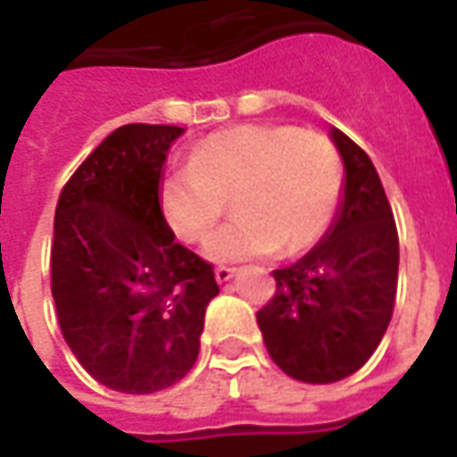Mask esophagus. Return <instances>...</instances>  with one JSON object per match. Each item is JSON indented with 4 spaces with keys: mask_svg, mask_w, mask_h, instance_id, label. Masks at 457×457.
Returning <instances> with one entry per match:
<instances>
[{
    "mask_svg": "<svg viewBox=\"0 0 457 457\" xmlns=\"http://www.w3.org/2000/svg\"><path fill=\"white\" fill-rule=\"evenodd\" d=\"M237 274V269H229V267H218L215 269V278H218V284H228L232 281Z\"/></svg>",
    "mask_w": 457,
    "mask_h": 457,
    "instance_id": "34e87169",
    "label": "esophagus"
}]
</instances>
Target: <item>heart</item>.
Returning a JSON list of instances; mask_svg holds the SVG:
<instances>
[{
  "mask_svg": "<svg viewBox=\"0 0 457 457\" xmlns=\"http://www.w3.org/2000/svg\"><path fill=\"white\" fill-rule=\"evenodd\" d=\"M343 193V161L326 134L291 124H239L215 131L188 166L161 180V210L183 242L215 228L225 198L235 218L212 232L205 257L220 264L296 254L330 225Z\"/></svg>",
  "mask_w": 457,
  "mask_h": 457,
  "instance_id": "obj_1",
  "label": "heart"
}]
</instances>
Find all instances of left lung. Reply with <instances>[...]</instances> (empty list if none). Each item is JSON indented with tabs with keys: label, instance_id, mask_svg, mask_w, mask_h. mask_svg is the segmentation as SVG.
Wrapping results in <instances>:
<instances>
[{
	"label": "left lung",
	"instance_id": "obj_1",
	"mask_svg": "<svg viewBox=\"0 0 457 457\" xmlns=\"http://www.w3.org/2000/svg\"><path fill=\"white\" fill-rule=\"evenodd\" d=\"M345 166L330 228L291 267L277 269V294L257 313L271 360L298 382H340L362 367L392 320L399 235L372 159L330 129Z\"/></svg>",
	"mask_w": 457,
	"mask_h": 457
}]
</instances>
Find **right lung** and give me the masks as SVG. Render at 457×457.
<instances>
[{"instance_id":"add662e5","label":"right lung","mask_w":457,"mask_h":457,"mask_svg":"<svg viewBox=\"0 0 457 457\" xmlns=\"http://www.w3.org/2000/svg\"><path fill=\"white\" fill-rule=\"evenodd\" d=\"M186 129L124 124L78 166L54 220L51 291L85 372L124 394H154L190 372L205 308L218 296L208 262L176 242L161 180Z\"/></svg>"}]
</instances>
